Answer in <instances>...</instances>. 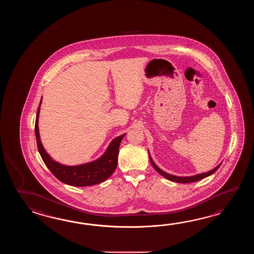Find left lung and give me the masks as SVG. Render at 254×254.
Listing matches in <instances>:
<instances>
[{"label":"left lung","mask_w":254,"mask_h":254,"mask_svg":"<svg viewBox=\"0 0 254 254\" xmlns=\"http://www.w3.org/2000/svg\"><path fill=\"white\" fill-rule=\"evenodd\" d=\"M149 152V157H150V161H151V165L152 167L154 168L157 171V173H160L162 176H163L164 178L168 179L169 181L171 182H174V183H180V184H189V183H193V182H197V181H200L201 179L206 178L208 176L211 175L212 173H215L216 171L219 169V167L221 166V163H220L218 166H216L214 169H212L211 171L207 172V173H200V174H196V175H192V176H185V177H181V176H175L173 174H170V173H165L164 171L161 170L160 168L157 166L155 164V162L152 161V158H151V154H150V151Z\"/></svg>","instance_id":"left-lung-1"}]
</instances>
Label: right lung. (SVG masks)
I'll list each match as a JSON object with an SVG mask.
<instances>
[{"label": "right lung", "instance_id": "1", "mask_svg": "<svg viewBox=\"0 0 254 254\" xmlns=\"http://www.w3.org/2000/svg\"><path fill=\"white\" fill-rule=\"evenodd\" d=\"M42 100L39 104L38 111L35 121V135L37 140V147L45 165L52 172L54 176L62 183L76 187L91 186L94 184H101L114 173L117 167L118 154L121 141L125 134L120 135L110 142L105 152L102 156L92 162L83 164L69 166L54 161L43 148L39 132V114L42 104Z\"/></svg>", "mask_w": 254, "mask_h": 254}]
</instances>
